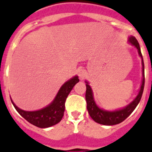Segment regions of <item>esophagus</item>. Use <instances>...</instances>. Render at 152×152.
<instances>
[{
	"label": "esophagus",
	"instance_id": "1",
	"mask_svg": "<svg viewBox=\"0 0 152 152\" xmlns=\"http://www.w3.org/2000/svg\"><path fill=\"white\" fill-rule=\"evenodd\" d=\"M77 74H78V76H79V77H80V80H82V79L84 78V76H86V71L83 69H81V68H80V69H77Z\"/></svg>",
	"mask_w": 152,
	"mask_h": 152
}]
</instances>
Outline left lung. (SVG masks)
Returning <instances> with one entry per match:
<instances>
[{
	"label": "left lung",
	"instance_id": "obj_1",
	"mask_svg": "<svg viewBox=\"0 0 152 152\" xmlns=\"http://www.w3.org/2000/svg\"><path fill=\"white\" fill-rule=\"evenodd\" d=\"M128 42H129V43L132 44V46H134L137 49L138 54L141 58L142 76H143L139 92L136 96V98L129 104H128L127 106H125L124 108L118 109V110H106L100 108L95 102L94 95H93V91L91 88V86L89 85V83L87 80L85 81L86 88H87L85 98L86 101H87V109H88V113L90 114L91 118H92L95 122L101 124V125H114L122 122L123 121L125 120L132 113V111L134 110L135 108L137 107V106L141 99L144 88V60H143L141 51H140V45L137 39L133 36H129Z\"/></svg>",
	"mask_w": 152,
	"mask_h": 152
}]
</instances>
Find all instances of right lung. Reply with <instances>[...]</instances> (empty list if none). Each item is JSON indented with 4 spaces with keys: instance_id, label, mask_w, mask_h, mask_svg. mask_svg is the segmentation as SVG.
Segmentation results:
<instances>
[{
    "instance_id": "right-lung-1",
    "label": "right lung",
    "mask_w": 152,
    "mask_h": 152,
    "mask_svg": "<svg viewBox=\"0 0 152 152\" xmlns=\"http://www.w3.org/2000/svg\"><path fill=\"white\" fill-rule=\"evenodd\" d=\"M80 80L78 76H73L72 78L66 81L58 91L54 99L46 107L34 111H26L20 109L15 105L11 99L12 103L17 110V112L23 118L32 125L37 127L49 128L56 125L61 121L64 112V103L68 95L73 88V87L78 83Z\"/></svg>"
}]
</instances>
